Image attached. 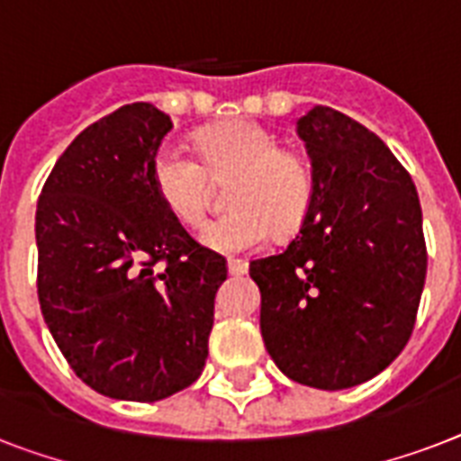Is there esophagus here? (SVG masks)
I'll list each match as a JSON object with an SVG mask.
<instances>
[{
    "instance_id": "esophagus-1",
    "label": "esophagus",
    "mask_w": 461,
    "mask_h": 461,
    "mask_svg": "<svg viewBox=\"0 0 461 461\" xmlns=\"http://www.w3.org/2000/svg\"><path fill=\"white\" fill-rule=\"evenodd\" d=\"M227 270H230V275H246L249 273V263L241 258H230L227 260Z\"/></svg>"
}]
</instances>
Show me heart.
I'll use <instances>...</instances> for the list:
<instances>
[{
  "label": "heart",
  "mask_w": 461,
  "mask_h": 461,
  "mask_svg": "<svg viewBox=\"0 0 461 461\" xmlns=\"http://www.w3.org/2000/svg\"><path fill=\"white\" fill-rule=\"evenodd\" d=\"M201 157L181 146L155 155L153 186L174 220L198 227L210 205V174L234 176L230 203L234 212L201 230L203 246L217 253H244L266 246L275 234L302 227L313 203V169L296 150L280 148L266 126L234 119L203 129L195 136Z\"/></svg>",
  "instance_id": "b5f03b06"
}]
</instances>
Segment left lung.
I'll use <instances>...</instances> for the list:
<instances>
[{
    "instance_id": "8db88e82",
    "label": "left lung",
    "mask_w": 461,
    "mask_h": 461,
    "mask_svg": "<svg viewBox=\"0 0 461 461\" xmlns=\"http://www.w3.org/2000/svg\"><path fill=\"white\" fill-rule=\"evenodd\" d=\"M313 203L287 251L253 260L260 335L287 378L361 385L407 347L426 282L421 203L390 148L332 107L296 122Z\"/></svg>"
}]
</instances>
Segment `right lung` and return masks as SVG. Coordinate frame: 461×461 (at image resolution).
<instances>
[{
    "label": "right lung",
    "instance_id": "right-lung-1",
    "mask_svg": "<svg viewBox=\"0 0 461 461\" xmlns=\"http://www.w3.org/2000/svg\"><path fill=\"white\" fill-rule=\"evenodd\" d=\"M169 129L148 103L90 124L35 212L42 318L76 375L112 400L158 402L198 380L227 280L222 256L195 244L153 186Z\"/></svg>",
    "mask_w": 461,
    "mask_h": 461
}]
</instances>
